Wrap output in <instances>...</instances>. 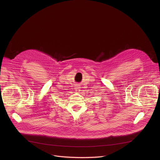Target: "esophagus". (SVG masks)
<instances>
[{"label": "esophagus", "instance_id": "obj_1", "mask_svg": "<svg viewBox=\"0 0 160 160\" xmlns=\"http://www.w3.org/2000/svg\"><path fill=\"white\" fill-rule=\"evenodd\" d=\"M75 91L76 92H80V87H79V85H78V84H76L75 85Z\"/></svg>", "mask_w": 160, "mask_h": 160}]
</instances>
